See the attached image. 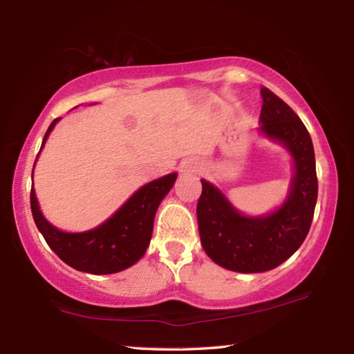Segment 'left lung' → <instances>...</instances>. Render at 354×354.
<instances>
[{
    "label": "left lung",
    "instance_id": "left-lung-1",
    "mask_svg": "<svg viewBox=\"0 0 354 354\" xmlns=\"http://www.w3.org/2000/svg\"><path fill=\"white\" fill-rule=\"evenodd\" d=\"M261 131L289 149L295 175L287 200L266 217H245L223 194L201 179L196 205L201 245L206 254L227 270L259 273L278 267L306 239L319 194L314 145L301 120L267 87L261 88Z\"/></svg>",
    "mask_w": 354,
    "mask_h": 354
}]
</instances>
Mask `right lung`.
Returning <instances> with one entry per match:
<instances>
[{
  "instance_id": "right-lung-1",
  "label": "right lung",
  "mask_w": 354,
  "mask_h": 354,
  "mask_svg": "<svg viewBox=\"0 0 354 354\" xmlns=\"http://www.w3.org/2000/svg\"><path fill=\"white\" fill-rule=\"evenodd\" d=\"M59 120L61 117L53 120L40 149ZM176 176V173H170L143 185L109 220L86 232H64L53 226L41 215L34 189H31L32 217L50 248L70 267L93 274L117 273L145 254L151 241L156 211L173 187Z\"/></svg>"
}]
</instances>
